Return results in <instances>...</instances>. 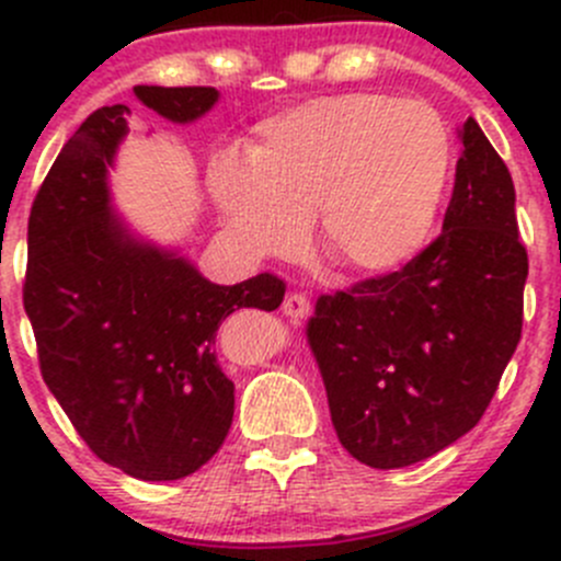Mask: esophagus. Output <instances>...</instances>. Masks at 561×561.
I'll use <instances>...</instances> for the list:
<instances>
[{
    "mask_svg": "<svg viewBox=\"0 0 561 561\" xmlns=\"http://www.w3.org/2000/svg\"><path fill=\"white\" fill-rule=\"evenodd\" d=\"M282 312L290 317V320H307L312 314V304H309V298L304 293H290L285 298V304H282Z\"/></svg>",
    "mask_w": 561,
    "mask_h": 561,
    "instance_id": "esophagus-1",
    "label": "esophagus"
}]
</instances>
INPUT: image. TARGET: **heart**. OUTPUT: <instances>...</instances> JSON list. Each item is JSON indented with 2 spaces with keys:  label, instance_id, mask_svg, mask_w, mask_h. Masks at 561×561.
<instances>
[{
  "label": "heart",
  "instance_id": "b5f03b06",
  "mask_svg": "<svg viewBox=\"0 0 561 561\" xmlns=\"http://www.w3.org/2000/svg\"><path fill=\"white\" fill-rule=\"evenodd\" d=\"M454 165L434 107L386 94L314 100L268 118L247 165L222 157L208 184L252 254H290L314 222L317 252L353 276L415 257L437 219Z\"/></svg>",
  "mask_w": 561,
  "mask_h": 561
}]
</instances>
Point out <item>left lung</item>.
I'll return each mask as SVG.
<instances>
[{
  "instance_id": "8db88e82",
  "label": "left lung",
  "mask_w": 561,
  "mask_h": 561,
  "mask_svg": "<svg viewBox=\"0 0 561 561\" xmlns=\"http://www.w3.org/2000/svg\"><path fill=\"white\" fill-rule=\"evenodd\" d=\"M443 233L410 263L320 296L307 342L350 456L399 469L478 426L522 339L516 190L472 116Z\"/></svg>"
}]
</instances>
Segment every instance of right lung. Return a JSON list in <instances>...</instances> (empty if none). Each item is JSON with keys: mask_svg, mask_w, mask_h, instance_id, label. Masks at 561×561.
<instances>
[{"mask_svg": "<svg viewBox=\"0 0 561 561\" xmlns=\"http://www.w3.org/2000/svg\"><path fill=\"white\" fill-rule=\"evenodd\" d=\"M175 124L217 103L211 87H135ZM127 105H105L76 129L30 214L24 309L45 386L92 454L138 480L201 469L233 423V382L214 339L236 309L274 312L285 282L257 274L214 285L181 254L140 241L111 208Z\"/></svg>", "mask_w": 561, "mask_h": 561, "instance_id": "add662e5", "label": "right lung"}]
</instances>
